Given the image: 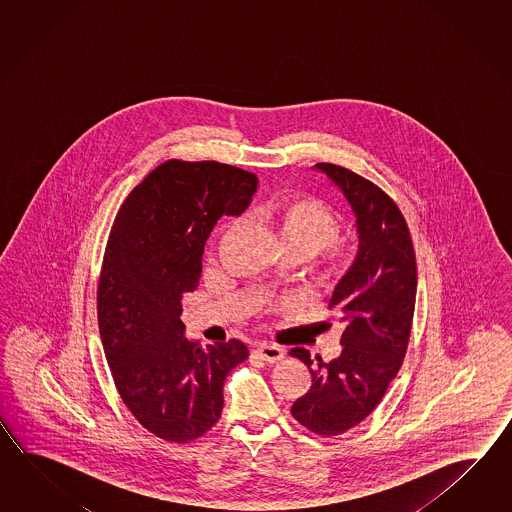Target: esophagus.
<instances>
[{"label":"esophagus","instance_id":"esophagus-1","mask_svg":"<svg viewBox=\"0 0 512 512\" xmlns=\"http://www.w3.org/2000/svg\"><path fill=\"white\" fill-rule=\"evenodd\" d=\"M254 353L265 362H278L283 359V349L274 344H260L254 348Z\"/></svg>","mask_w":512,"mask_h":512}]
</instances>
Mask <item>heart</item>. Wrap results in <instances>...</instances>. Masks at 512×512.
<instances>
[{"instance_id": "heart-1", "label": "heart", "mask_w": 512, "mask_h": 512, "mask_svg": "<svg viewBox=\"0 0 512 512\" xmlns=\"http://www.w3.org/2000/svg\"><path fill=\"white\" fill-rule=\"evenodd\" d=\"M256 218L283 252H293L305 260L322 251V267L327 276H342L353 263L351 247L337 241L340 219L318 199L291 197L256 210Z\"/></svg>"}]
</instances>
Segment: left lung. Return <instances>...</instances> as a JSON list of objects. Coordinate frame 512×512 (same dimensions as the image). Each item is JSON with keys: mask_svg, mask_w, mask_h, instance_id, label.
Wrapping results in <instances>:
<instances>
[{"mask_svg": "<svg viewBox=\"0 0 512 512\" xmlns=\"http://www.w3.org/2000/svg\"><path fill=\"white\" fill-rule=\"evenodd\" d=\"M315 168L348 199L359 232V252L327 305L344 327L342 353L331 362L318 357L311 368L307 349H291L313 375L291 414L307 430L331 437L362 423L401 370L412 331L417 267L408 225L392 197L348 168L329 163Z\"/></svg>", "mask_w": 512, "mask_h": 512, "instance_id": "obj_1", "label": "left lung"}]
</instances>
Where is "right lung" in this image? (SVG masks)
<instances>
[{
  "label": "right lung",
  "instance_id": "1",
  "mask_svg": "<svg viewBox=\"0 0 512 512\" xmlns=\"http://www.w3.org/2000/svg\"><path fill=\"white\" fill-rule=\"evenodd\" d=\"M258 179L216 161H166L122 203L97 291L98 329L120 399L146 430L188 443L223 410V382L249 349L232 338L201 348L185 337L183 294L221 216H240Z\"/></svg>",
  "mask_w": 512,
  "mask_h": 512
}]
</instances>
